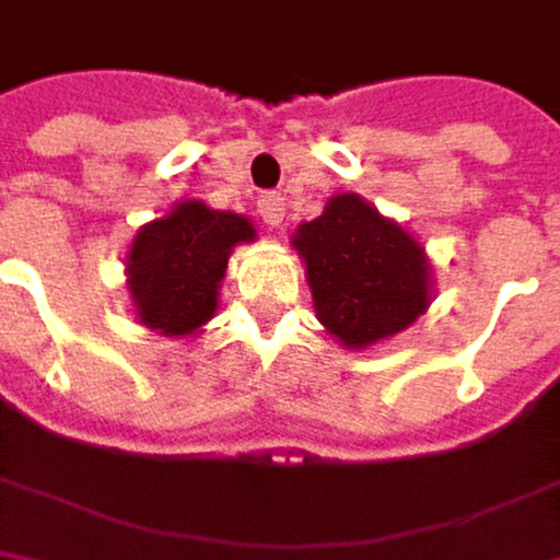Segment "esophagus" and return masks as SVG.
<instances>
[{"instance_id": "1", "label": "esophagus", "mask_w": 560, "mask_h": 560, "mask_svg": "<svg viewBox=\"0 0 560 560\" xmlns=\"http://www.w3.org/2000/svg\"><path fill=\"white\" fill-rule=\"evenodd\" d=\"M258 215H261V222L268 225V229H278L285 222V199L278 196V192H265L261 199H258Z\"/></svg>"}]
</instances>
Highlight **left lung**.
Masks as SVG:
<instances>
[{"label": "left lung", "mask_w": 560, "mask_h": 560, "mask_svg": "<svg viewBox=\"0 0 560 560\" xmlns=\"http://www.w3.org/2000/svg\"><path fill=\"white\" fill-rule=\"evenodd\" d=\"M292 245L305 265L315 315L348 351L407 331L433 302V265L420 238L358 192H338L302 222Z\"/></svg>", "instance_id": "obj_1"}]
</instances>
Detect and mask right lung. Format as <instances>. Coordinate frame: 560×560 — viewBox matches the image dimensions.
<instances>
[{
	"label": "right lung",
	"instance_id": "add662e5",
	"mask_svg": "<svg viewBox=\"0 0 560 560\" xmlns=\"http://www.w3.org/2000/svg\"><path fill=\"white\" fill-rule=\"evenodd\" d=\"M242 242H255V225L202 199H179L143 222L124 258L137 322L163 338H192L215 315L229 255Z\"/></svg>",
	"mask_w": 560,
	"mask_h": 560
}]
</instances>
